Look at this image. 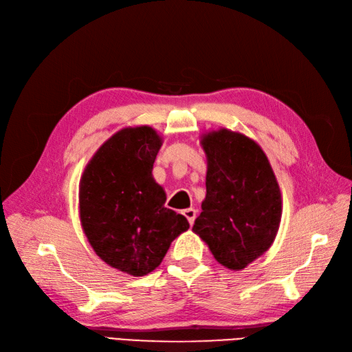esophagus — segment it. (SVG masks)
Returning a JSON list of instances; mask_svg holds the SVG:
<instances>
[{
    "label": "esophagus",
    "mask_w": 352,
    "mask_h": 352,
    "mask_svg": "<svg viewBox=\"0 0 352 352\" xmlns=\"http://www.w3.org/2000/svg\"><path fill=\"white\" fill-rule=\"evenodd\" d=\"M184 216L188 219L189 225H194L195 217H197V210H194V208H186V210H184Z\"/></svg>",
    "instance_id": "obj_1"
}]
</instances>
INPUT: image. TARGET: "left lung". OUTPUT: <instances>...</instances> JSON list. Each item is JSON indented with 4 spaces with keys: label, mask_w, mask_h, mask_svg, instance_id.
Masks as SVG:
<instances>
[{
    "label": "left lung",
    "mask_w": 352,
    "mask_h": 352,
    "mask_svg": "<svg viewBox=\"0 0 352 352\" xmlns=\"http://www.w3.org/2000/svg\"><path fill=\"white\" fill-rule=\"evenodd\" d=\"M207 157V194L192 230L214 258L242 270L278 235L282 194L267 155L243 133L221 127L201 136Z\"/></svg>",
    "instance_id": "left-lung-1"
}]
</instances>
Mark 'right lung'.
<instances>
[{"mask_svg":"<svg viewBox=\"0 0 352 352\" xmlns=\"http://www.w3.org/2000/svg\"><path fill=\"white\" fill-rule=\"evenodd\" d=\"M163 138L151 126L124 127L105 141L79 184L80 225L98 257L123 273L145 276L163 261L186 217L166 208L153 177Z\"/></svg>","mask_w":352,"mask_h":352,"instance_id":"right-lung-1","label":"right lung"}]
</instances>
